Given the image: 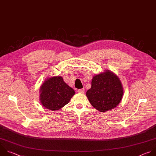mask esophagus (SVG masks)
<instances>
[{"instance_id":"esophagus-1","label":"esophagus","mask_w":156,"mask_h":156,"mask_svg":"<svg viewBox=\"0 0 156 156\" xmlns=\"http://www.w3.org/2000/svg\"><path fill=\"white\" fill-rule=\"evenodd\" d=\"M78 92L79 93H82V94H83V93H84L85 90H84V89H80L78 90Z\"/></svg>"}]
</instances>
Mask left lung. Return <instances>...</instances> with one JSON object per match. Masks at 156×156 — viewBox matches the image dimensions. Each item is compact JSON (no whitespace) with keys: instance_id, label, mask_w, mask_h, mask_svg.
<instances>
[{"instance_id":"obj_1","label":"left lung","mask_w":156,"mask_h":156,"mask_svg":"<svg viewBox=\"0 0 156 156\" xmlns=\"http://www.w3.org/2000/svg\"><path fill=\"white\" fill-rule=\"evenodd\" d=\"M123 88L119 78L106 70L94 76L91 88L86 92L90 104L100 112H106L116 107L123 96Z\"/></svg>"}]
</instances>
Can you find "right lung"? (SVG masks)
<instances>
[{
	"label": "right lung",
	"mask_w": 156,
	"mask_h": 156,
	"mask_svg": "<svg viewBox=\"0 0 156 156\" xmlns=\"http://www.w3.org/2000/svg\"><path fill=\"white\" fill-rule=\"evenodd\" d=\"M40 100L44 107L52 111L59 110L70 101L75 94L61 76L46 79L40 88Z\"/></svg>",
	"instance_id": "1"
}]
</instances>
